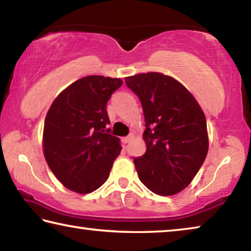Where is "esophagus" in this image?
<instances>
[{
    "mask_svg": "<svg viewBox=\"0 0 251 251\" xmlns=\"http://www.w3.org/2000/svg\"><path fill=\"white\" fill-rule=\"evenodd\" d=\"M133 137H134V135H133V134H130V135L126 136V137L123 138L122 141H123V143H124V144H127V143H128V142H130L131 139H133Z\"/></svg>",
    "mask_w": 251,
    "mask_h": 251,
    "instance_id": "obj_1",
    "label": "esophagus"
}]
</instances>
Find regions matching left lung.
Listing matches in <instances>:
<instances>
[{"label":"left lung","instance_id":"8db88e82","mask_svg":"<svg viewBox=\"0 0 251 251\" xmlns=\"http://www.w3.org/2000/svg\"><path fill=\"white\" fill-rule=\"evenodd\" d=\"M142 103L146 152L135 157L141 181L152 193L172 196L196 176L206 159V117L186 87L171 76L144 73L125 78Z\"/></svg>","mask_w":251,"mask_h":251}]
</instances>
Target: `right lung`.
Wrapping results in <instances>:
<instances>
[{
    "mask_svg": "<svg viewBox=\"0 0 251 251\" xmlns=\"http://www.w3.org/2000/svg\"><path fill=\"white\" fill-rule=\"evenodd\" d=\"M122 84L120 78L86 76L65 88L46 114V163L57 179L75 193L100 188L120 155V138L107 128L106 104Z\"/></svg>",
    "mask_w": 251,
    "mask_h": 251,
    "instance_id": "right-lung-1",
    "label": "right lung"
}]
</instances>
